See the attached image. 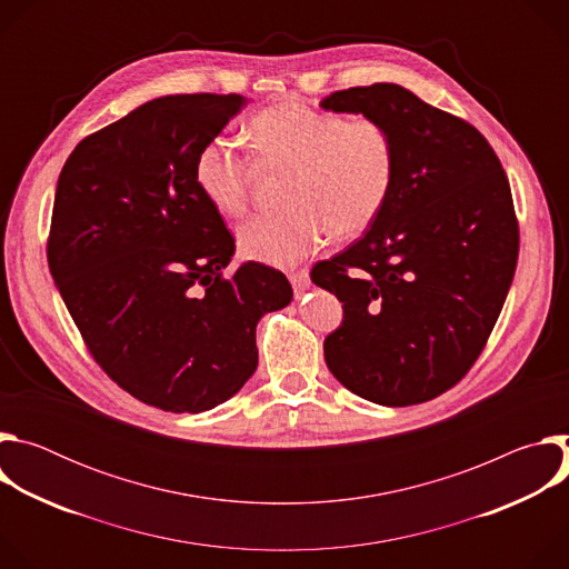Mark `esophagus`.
Returning <instances> with one entry per match:
<instances>
[{
  "label": "esophagus",
  "instance_id": "1",
  "mask_svg": "<svg viewBox=\"0 0 569 569\" xmlns=\"http://www.w3.org/2000/svg\"><path fill=\"white\" fill-rule=\"evenodd\" d=\"M290 283H292L295 292L301 295V292H306V290L310 288V277H308L306 270H299V272H292V274H290Z\"/></svg>",
  "mask_w": 569,
  "mask_h": 569
}]
</instances>
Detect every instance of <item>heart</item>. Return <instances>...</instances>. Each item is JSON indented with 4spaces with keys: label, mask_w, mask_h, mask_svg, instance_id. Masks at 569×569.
<instances>
[{
    "label": "heart",
    "mask_w": 569,
    "mask_h": 569,
    "mask_svg": "<svg viewBox=\"0 0 569 569\" xmlns=\"http://www.w3.org/2000/svg\"><path fill=\"white\" fill-rule=\"evenodd\" d=\"M248 137L261 164L290 169L283 193L290 207L238 229V250L250 261L290 268L329 233L353 238L369 229L391 196L396 148L380 121H347L286 101L259 112ZM250 178V157L224 137L207 141L196 157V187L222 216L246 213Z\"/></svg>",
    "instance_id": "b5f03b06"
}]
</instances>
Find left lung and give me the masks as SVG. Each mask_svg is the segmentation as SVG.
Here are the masks:
<instances>
[{"label": "left lung", "instance_id": "left-lung-1", "mask_svg": "<svg viewBox=\"0 0 569 569\" xmlns=\"http://www.w3.org/2000/svg\"><path fill=\"white\" fill-rule=\"evenodd\" d=\"M319 108L380 121L396 148L380 216L310 272L345 303L323 358L371 402L432 400L472 367L513 281L518 222L507 173L470 123L400 86L333 92Z\"/></svg>", "mask_w": 569, "mask_h": 569}]
</instances>
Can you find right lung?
<instances>
[{
	"instance_id": "obj_1",
	"label": "right lung",
	"mask_w": 569,
	"mask_h": 569,
	"mask_svg": "<svg viewBox=\"0 0 569 569\" xmlns=\"http://www.w3.org/2000/svg\"><path fill=\"white\" fill-rule=\"evenodd\" d=\"M248 99H152L86 137L58 178L49 270L94 360L164 412L229 400L259 365L257 323L292 301L286 274L242 263L193 180L200 148Z\"/></svg>"
}]
</instances>
